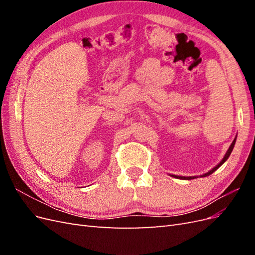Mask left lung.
<instances>
[{
	"instance_id": "left-lung-1",
	"label": "left lung",
	"mask_w": 255,
	"mask_h": 255,
	"mask_svg": "<svg viewBox=\"0 0 255 255\" xmlns=\"http://www.w3.org/2000/svg\"><path fill=\"white\" fill-rule=\"evenodd\" d=\"M236 138H237V135H236V137L234 138V140H233V142L231 143V145H230V148L228 149V151H227V153H226V155L223 156V158H222V160L220 161V163L217 165V166H215L214 168H212L210 171L208 172H206V173H204L203 175H201V177H204V176H207V175H210V174H212L213 172H215L216 170H217V169L222 165V164H225L226 161H227V159L229 158V156L231 155V153H232V151H233V148H234V145H235V142H236ZM171 176H173V177H176V179H180V180H192L194 179V177H196V176H181V175H174V174H170Z\"/></svg>"
}]
</instances>
